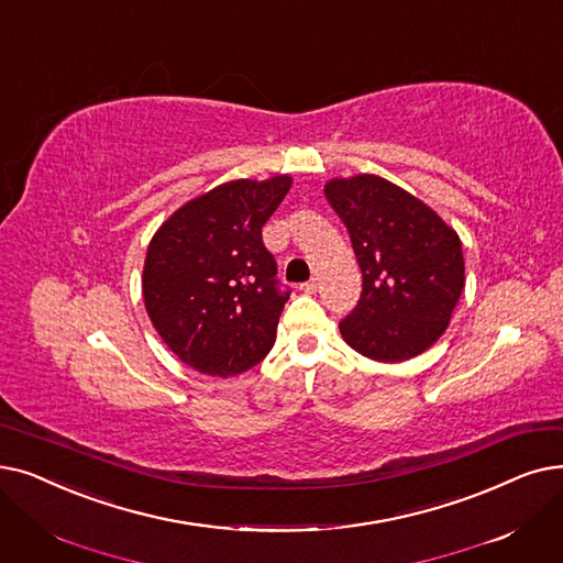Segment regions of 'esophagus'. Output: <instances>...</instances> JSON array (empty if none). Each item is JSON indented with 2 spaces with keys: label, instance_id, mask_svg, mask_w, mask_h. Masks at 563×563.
Wrapping results in <instances>:
<instances>
[{
  "label": "esophagus",
  "instance_id": "obj_1",
  "mask_svg": "<svg viewBox=\"0 0 563 563\" xmlns=\"http://www.w3.org/2000/svg\"><path fill=\"white\" fill-rule=\"evenodd\" d=\"M317 287H320V283H317V278H312V280H308V283L301 285V291H306V295H314Z\"/></svg>",
  "mask_w": 563,
  "mask_h": 563
}]
</instances>
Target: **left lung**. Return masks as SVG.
Masks as SVG:
<instances>
[{"label": "left lung", "mask_w": 563, "mask_h": 563, "mask_svg": "<svg viewBox=\"0 0 563 563\" xmlns=\"http://www.w3.org/2000/svg\"><path fill=\"white\" fill-rule=\"evenodd\" d=\"M327 200L345 223L363 289L340 333L382 363L426 352L449 327L464 287L462 243L428 205L375 175L331 179Z\"/></svg>", "instance_id": "obj_1"}]
</instances>
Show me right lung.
Masks as SVG:
<instances>
[{
	"instance_id": "add662e5",
	"label": "right lung",
	"mask_w": 563,
	"mask_h": 563,
	"mask_svg": "<svg viewBox=\"0 0 563 563\" xmlns=\"http://www.w3.org/2000/svg\"><path fill=\"white\" fill-rule=\"evenodd\" d=\"M289 186L287 175L216 186L169 216L146 249L144 308L202 375H241L274 347L289 289L278 287L262 228Z\"/></svg>"
}]
</instances>
